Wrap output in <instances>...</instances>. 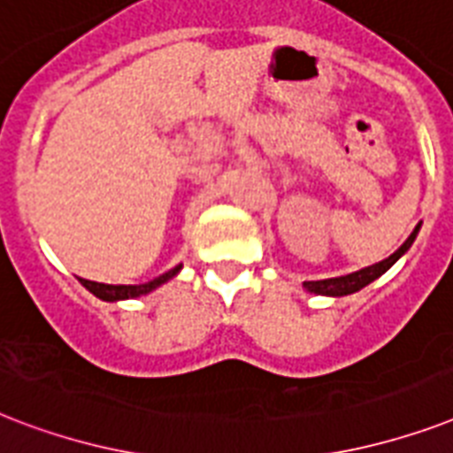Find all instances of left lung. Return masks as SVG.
I'll return each mask as SVG.
<instances>
[{
  "label": "left lung",
  "mask_w": 453,
  "mask_h": 453,
  "mask_svg": "<svg viewBox=\"0 0 453 453\" xmlns=\"http://www.w3.org/2000/svg\"><path fill=\"white\" fill-rule=\"evenodd\" d=\"M421 230V223L414 227V233L409 234L404 244H402L395 254H390L383 261L373 263V265H366V268L357 270V273H350V275H341V277H329V280H319V282H303L305 291L310 294H317V296H331V298H341V296H350L355 291L365 289L366 284H372L373 280H379L380 275H386L388 270L393 268L395 263L400 261L402 256L407 254L411 244H414L416 234Z\"/></svg>",
  "instance_id": "1"
}]
</instances>
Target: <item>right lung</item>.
<instances>
[{
    "label": "right lung",
    "instance_id": "obj_1",
    "mask_svg": "<svg viewBox=\"0 0 453 453\" xmlns=\"http://www.w3.org/2000/svg\"><path fill=\"white\" fill-rule=\"evenodd\" d=\"M183 265H176L173 270L169 273H164V275L155 277L152 282H145V284H101V282H88V280H81V284L87 287L96 298H101V301H108V303H115V301H127V298H138V296H145V294H150L155 291L157 287H162L166 284L169 280L180 273Z\"/></svg>",
    "mask_w": 453,
    "mask_h": 453
}]
</instances>
